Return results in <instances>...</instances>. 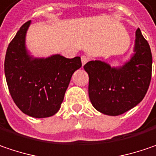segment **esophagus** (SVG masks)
<instances>
[{
  "instance_id": "1",
  "label": "esophagus",
  "mask_w": 156,
  "mask_h": 156,
  "mask_svg": "<svg viewBox=\"0 0 156 156\" xmlns=\"http://www.w3.org/2000/svg\"><path fill=\"white\" fill-rule=\"evenodd\" d=\"M81 59H82V66H84L87 62H88V60H89V58L87 57V56H85V55H83L81 57Z\"/></svg>"
}]
</instances>
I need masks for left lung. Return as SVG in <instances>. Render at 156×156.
Segmentation results:
<instances>
[{
    "label": "left lung",
    "mask_w": 156,
    "mask_h": 156,
    "mask_svg": "<svg viewBox=\"0 0 156 156\" xmlns=\"http://www.w3.org/2000/svg\"><path fill=\"white\" fill-rule=\"evenodd\" d=\"M152 53L141 31H135L133 52L122 65L112 66L102 60H90L83 66L89 74V97L99 112L119 116L144 98L152 74Z\"/></svg>",
    "instance_id": "1"
}]
</instances>
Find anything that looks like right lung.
I'll use <instances>...</instances> for the list:
<instances>
[{
  "label": "right lung",
  "mask_w": 156,
  "mask_h": 156,
  "mask_svg": "<svg viewBox=\"0 0 156 156\" xmlns=\"http://www.w3.org/2000/svg\"><path fill=\"white\" fill-rule=\"evenodd\" d=\"M31 22L25 23L7 49L4 72L9 93L20 110L32 118L43 119L58 112L74 72L82 66L80 57L60 54L34 57L26 46Z\"/></svg>",
  "instance_id": "1"
}]
</instances>
